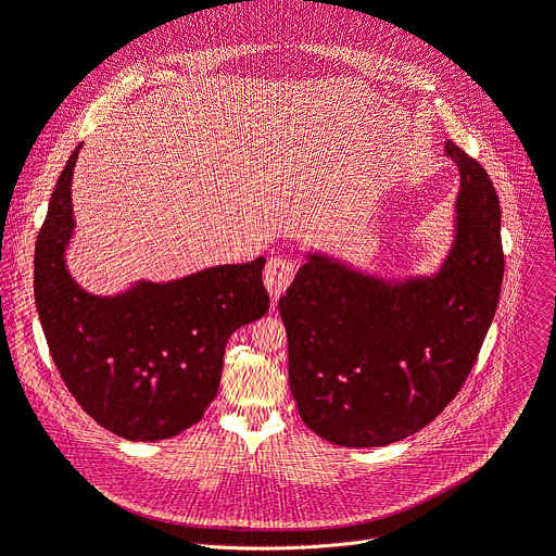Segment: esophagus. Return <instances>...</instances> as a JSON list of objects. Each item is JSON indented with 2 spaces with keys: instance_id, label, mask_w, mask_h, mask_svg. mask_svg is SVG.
<instances>
[{
  "instance_id": "esophagus-1",
  "label": "esophagus",
  "mask_w": 556,
  "mask_h": 556,
  "mask_svg": "<svg viewBox=\"0 0 556 556\" xmlns=\"http://www.w3.org/2000/svg\"><path fill=\"white\" fill-rule=\"evenodd\" d=\"M293 277H295L293 261L286 256H275L268 261V265H265L263 283H265V288H268L273 300H279L288 291V286H291Z\"/></svg>"
}]
</instances>
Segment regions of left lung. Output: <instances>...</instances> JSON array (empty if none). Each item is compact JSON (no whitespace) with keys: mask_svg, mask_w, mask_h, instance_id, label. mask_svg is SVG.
I'll use <instances>...</instances> for the list:
<instances>
[{"mask_svg":"<svg viewBox=\"0 0 556 556\" xmlns=\"http://www.w3.org/2000/svg\"><path fill=\"white\" fill-rule=\"evenodd\" d=\"M452 245L429 275L381 277L308 250L279 313L288 381L308 429L343 447H381L437 418L472 370L493 323L504 256L500 202L452 140Z\"/></svg>","mask_w":556,"mask_h":556,"instance_id":"obj_1","label":"left lung"}]
</instances>
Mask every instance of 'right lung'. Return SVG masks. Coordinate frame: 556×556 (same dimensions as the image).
<instances>
[{"label": "right lung", "instance_id": "right-lung-1", "mask_svg": "<svg viewBox=\"0 0 556 556\" xmlns=\"http://www.w3.org/2000/svg\"><path fill=\"white\" fill-rule=\"evenodd\" d=\"M79 150L63 167L36 243L34 293L47 345L94 422L127 441L173 439L218 395L229 336L268 311L265 258L173 281L140 279L115 295L84 291L65 258Z\"/></svg>", "mask_w": 556, "mask_h": 556}]
</instances>
